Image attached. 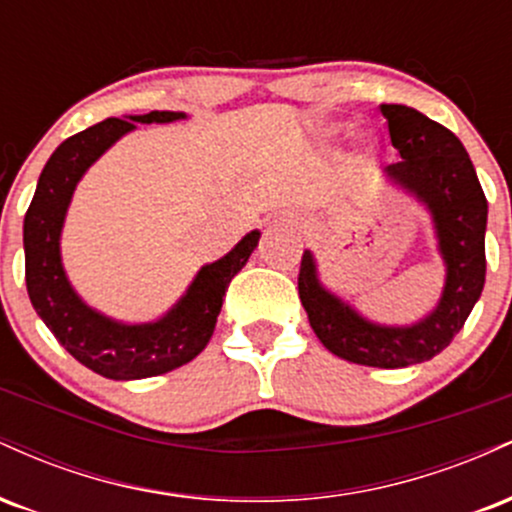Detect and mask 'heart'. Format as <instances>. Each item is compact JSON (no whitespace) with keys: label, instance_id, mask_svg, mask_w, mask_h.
Segmentation results:
<instances>
[{"label":"heart","instance_id":"b5f03b06","mask_svg":"<svg viewBox=\"0 0 512 512\" xmlns=\"http://www.w3.org/2000/svg\"><path fill=\"white\" fill-rule=\"evenodd\" d=\"M349 132H351V125H346V122H332V125L325 127V137H330V139L342 137V134H349ZM363 149L370 151V149H373V144L366 142V144H363Z\"/></svg>","mask_w":512,"mask_h":512}]
</instances>
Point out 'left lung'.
Wrapping results in <instances>:
<instances>
[{
  "label": "left lung",
  "mask_w": 512,
  "mask_h": 512,
  "mask_svg": "<svg viewBox=\"0 0 512 512\" xmlns=\"http://www.w3.org/2000/svg\"><path fill=\"white\" fill-rule=\"evenodd\" d=\"M402 161L385 166V180L431 214L445 284L436 308L411 325H380L363 317L320 281L317 260L303 252L298 296L325 349L373 368H407L431 361L462 330L486 279V204L477 170L450 129L407 105H380Z\"/></svg>",
  "instance_id": "left-lung-1"
}]
</instances>
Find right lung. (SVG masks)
Here are the masks:
<instances>
[{
  "mask_svg": "<svg viewBox=\"0 0 512 512\" xmlns=\"http://www.w3.org/2000/svg\"><path fill=\"white\" fill-rule=\"evenodd\" d=\"M185 113L151 110L146 115L108 117L64 139L48 158L31 207L23 219L26 286L35 313L55 339L93 373L110 380H142L175 370L204 351L214 334L228 284L260 243L250 231L228 255L204 264L166 315L151 322H120L91 308L76 293L62 264V228L74 190L105 151L139 125L178 122Z\"/></svg>",
  "mask_w": 512,
  "mask_h": 512,
  "instance_id": "add662e5",
  "label": "right lung"
}]
</instances>
